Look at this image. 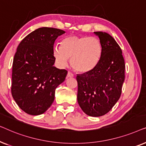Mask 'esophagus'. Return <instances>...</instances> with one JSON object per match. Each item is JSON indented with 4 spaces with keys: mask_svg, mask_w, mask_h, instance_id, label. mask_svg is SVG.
<instances>
[{
    "mask_svg": "<svg viewBox=\"0 0 146 146\" xmlns=\"http://www.w3.org/2000/svg\"><path fill=\"white\" fill-rule=\"evenodd\" d=\"M74 75L72 72H68L67 74V78H72L74 77Z\"/></svg>",
    "mask_w": 146,
    "mask_h": 146,
    "instance_id": "obj_1",
    "label": "esophagus"
}]
</instances>
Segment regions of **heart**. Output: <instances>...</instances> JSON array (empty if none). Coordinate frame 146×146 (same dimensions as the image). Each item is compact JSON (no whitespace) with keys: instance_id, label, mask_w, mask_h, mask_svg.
<instances>
[{"instance_id":"obj_1","label":"heart","mask_w":146,"mask_h":146,"mask_svg":"<svg viewBox=\"0 0 146 146\" xmlns=\"http://www.w3.org/2000/svg\"><path fill=\"white\" fill-rule=\"evenodd\" d=\"M100 42L95 37L69 36L60 43V48L54 50V55L58 64L64 67L71 58V64L76 71L90 72L100 58Z\"/></svg>"}]
</instances>
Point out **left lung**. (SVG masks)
<instances>
[{
  "label": "left lung",
  "mask_w": 146,
  "mask_h": 146,
  "mask_svg": "<svg viewBox=\"0 0 146 146\" xmlns=\"http://www.w3.org/2000/svg\"><path fill=\"white\" fill-rule=\"evenodd\" d=\"M98 36L102 52L92 70L78 74V102L86 114L93 117L105 115L120 97L125 79L122 51L114 38L106 33Z\"/></svg>",
  "instance_id": "left-lung-1"
}]
</instances>
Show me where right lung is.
<instances>
[{"mask_svg":"<svg viewBox=\"0 0 146 146\" xmlns=\"http://www.w3.org/2000/svg\"><path fill=\"white\" fill-rule=\"evenodd\" d=\"M62 30L42 27L28 35L13 59L11 92L20 108L30 115L44 113L54 100L56 88L68 71L53 66L54 44Z\"/></svg>","mask_w":146,"mask_h":146,"instance_id":"obj_1","label":"right lung"}]
</instances>
